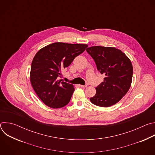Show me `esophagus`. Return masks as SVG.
Instances as JSON below:
<instances>
[{"label":"esophagus","mask_w":155,"mask_h":155,"mask_svg":"<svg viewBox=\"0 0 155 155\" xmlns=\"http://www.w3.org/2000/svg\"><path fill=\"white\" fill-rule=\"evenodd\" d=\"M79 86L80 87H87V85H81V84H79Z\"/></svg>","instance_id":"1"}]
</instances>
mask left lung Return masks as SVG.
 Returning <instances> with one entry per match:
<instances>
[{
	"instance_id": "left-lung-1",
	"label": "left lung",
	"mask_w": 155,
	"mask_h": 155,
	"mask_svg": "<svg viewBox=\"0 0 155 155\" xmlns=\"http://www.w3.org/2000/svg\"><path fill=\"white\" fill-rule=\"evenodd\" d=\"M86 50L94 60L97 70L105 77L96 87V93L90 101L102 107L115 105L130 87L133 68L130 59L115 47L93 46Z\"/></svg>"
}]
</instances>
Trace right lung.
Instances as JSON below:
<instances>
[{
  "instance_id": "1",
  "label": "right lung",
  "mask_w": 155,
  "mask_h": 155,
  "mask_svg": "<svg viewBox=\"0 0 155 155\" xmlns=\"http://www.w3.org/2000/svg\"><path fill=\"white\" fill-rule=\"evenodd\" d=\"M87 46L56 42L36 53L31 64L30 80L34 91L46 105L59 108L69 102L74 86L58 80V77L62 75V71L69 66Z\"/></svg>"
}]
</instances>
